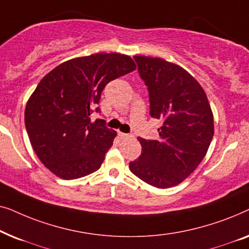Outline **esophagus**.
Here are the masks:
<instances>
[{"instance_id": "obj_1", "label": "esophagus", "mask_w": 249, "mask_h": 249, "mask_svg": "<svg viewBox=\"0 0 249 249\" xmlns=\"http://www.w3.org/2000/svg\"><path fill=\"white\" fill-rule=\"evenodd\" d=\"M119 137H120L121 139H124V138H130L132 137L131 134H124V132H118Z\"/></svg>"}]
</instances>
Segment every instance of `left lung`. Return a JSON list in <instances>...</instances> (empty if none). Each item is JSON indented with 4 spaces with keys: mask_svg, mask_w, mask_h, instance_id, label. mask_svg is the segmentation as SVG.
Here are the masks:
<instances>
[{
    "mask_svg": "<svg viewBox=\"0 0 249 249\" xmlns=\"http://www.w3.org/2000/svg\"><path fill=\"white\" fill-rule=\"evenodd\" d=\"M148 90L149 114L163 121L156 141L138 137L142 155L129 163L139 179L156 188L183 181L202 162L214 135L205 91L181 67L160 57L134 56Z\"/></svg>",
    "mask_w": 249,
    "mask_h": 249,
    "instance_id": "obj_1",
    "label": "left lung"
}]
</instances>
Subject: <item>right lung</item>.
<instances>
[{
	"label": "right lung",
	"mask_w": 249,
	"mask_h": 249,
	"mask_svg": "<svg viewBox=\"0 0 249 249\" xmlns=\"http://www.w3.org/2000/svg\"><path fill=\"white\" fill-rule=\"evenodd\" d=\"M136 69L130 56L97 53L61 63L46 74L27 102L25 124L34 151L62 179L101 168L117 132L103 119L90 120L104 87Z\"/></svg>",
	"instance_id": "1"
}]
</instances>
